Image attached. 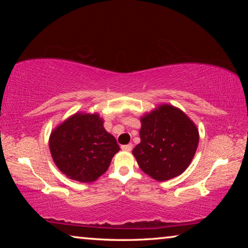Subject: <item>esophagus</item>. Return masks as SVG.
<instances>
[{
    "label": "esophagus",
    "mask_w": 248,
    "mask_h": 248,
    "mask_svg": "<svg viewBox=\"0 0 248 248\" xmlns=\"http://www.w3.org/2000/svg\"><path fill=\"white\" fill-rule=\"evenodd\" d=\"M121 149H123V151H125V152H130V151L132 150V144H127V145H123L121 146Z\"/></svg>",
    "instance_id": "obj_1"
}]
</instances>
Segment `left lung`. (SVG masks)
<instances>
[{"label":"left lung","mask_w":248,"mask_h":248,"mask_svg":"<svg viewBox=\"0 0 248 248\" xmlns=\"http://www.w3.org/2000/svg\"><path fill=\"white\" fill-rule=\"evenodd\" d=\"M141 142L133 149L140 169L158 182L183 174L199 143L197 125L179 108L162 104L141 117Z\"/></svg>","instance_id":"8db88e82"}]
</instances>
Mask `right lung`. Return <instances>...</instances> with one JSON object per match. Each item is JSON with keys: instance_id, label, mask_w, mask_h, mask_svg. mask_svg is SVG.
Returning <instances> with one entry per match:
<instances>
[{"instance_id": "add662e5", "label": "right lung", "mask_w": 248, "mask_h": 248, "mask_svg": "<svg viewBox=\"0 0 248 248\" xmlns=\"http://www.w3.org/2000/svg\"><path fill=\"white\" fill-rule=\"evenodd\" d=\"M49 149L58 169L79 183L95 182L120 150L97 112H77L58 124L50 134Z\"/></svg>"}]
</instances>
